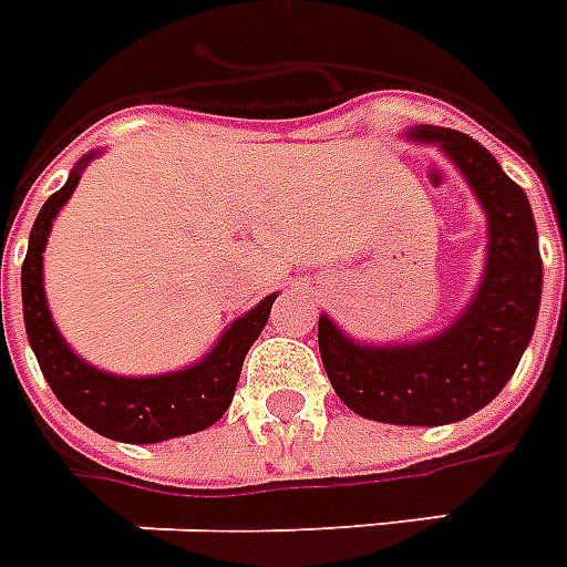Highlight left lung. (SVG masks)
Listing matches in <instances>:
<instances>
[{
    "instance_id": "left-lung-1",
    "label": "left lung",
    "mask_w": 567,
    "mask_h": 567,
    "mask_svg": "<svg viewBox=\"0 0 567 567\" xmlns=\"http://www.w3.org/2000/svg\"><path fill=\"white\" fill-rule=\"evenodd\" d=\"M405 137L439 146L484 209L481 282L463 312L433 337L372 346L321 316L318 348L327 379L354 414L400 426H442L481 412L514 375L535 333L544 267L529 198L484 146L442 125H414Z\"/></svg>"
}]
</instances>
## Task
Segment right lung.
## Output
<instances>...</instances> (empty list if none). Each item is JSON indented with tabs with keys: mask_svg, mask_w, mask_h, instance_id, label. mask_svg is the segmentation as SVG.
Returning <instances> with one entry per match:
<instances>
[{
	"mask_svg": "<svg viewBox=\"0 0 567 567\" xmlns=\"http://www.w3.org/2000/svg\"><path fill=\"white\" fill-rule=\"evenodd\" d=\"M95 155H102V150H92L71 167L65 186L44 200L29 234L27 261L20 272L29 346L35 351L38 367L44 372L50 390L56 393V400L104 439L125 444H155L200 433L228 412L240 381L243 360L249 354L251 342L261 337L272 300L279 295H267L246 316L234 318L204 358L174 372L116 375L83 360L65 342L50 316L48 295H44V249H48L53 219L74 195L81 174Z\"/></svg>",
	"mask_w": 567,
	"mask_h": 567,
	"instance_id": "add662e5",
	"label": "right lung"
}]
</instances>
